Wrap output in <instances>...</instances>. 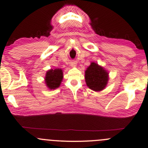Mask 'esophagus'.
<instances>
[{
    "label": "esophagus",
    "instance_id": "34e87169",
    "mask_svg": "<svg viewBox=\"0 0 148 148\" xmlns=\"http://www.w3.org/2000/svg\"><path fill=\"white\" fill-rule=\"evenodd\" d=\"M70 65L72 67H75L76 66V63L75 62H71Z\"/></svg>",
    "mask_w": 148,
    "mask_h": 148
}]
</instances>
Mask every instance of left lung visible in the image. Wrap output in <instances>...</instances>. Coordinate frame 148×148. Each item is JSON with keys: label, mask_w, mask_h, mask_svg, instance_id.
<instances>
[{"label": "left lung", "mask_w": 148, "mask_h": 148, "mask_svg": "<svg viewBox=\"0 0 148 148\" xmlns=\"http://www.w3.org/2000/svg\"><path fill=\"white\" fill-rule=\"evenodd\" d=\"M85 78L87 87L98 92L103 90L107 85L109 76L107 70L103 67L96 63L91 62L85 70Z\"/></svg>", "instance_id": "obj_1"}]
</instances>
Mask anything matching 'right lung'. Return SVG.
Segmentation results:
<instances>
[{
  "label": "right lung",
  "mask_w": 148,
  "mask_h": 148,
  "mask_svg": "<svg viewBox=\"0 0 148 148\" xmlns=\"http://www.w3.org/2000/svg\"><path fill=\"white\" fill-rule=\"evenodd\" d=\"M62 69H50L46 72L44 81L49 89H55L60 87L63 78Z\"/></svg>",
  "instance_id": "add662e5"
}]
</instances>
